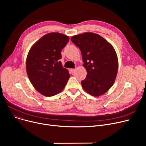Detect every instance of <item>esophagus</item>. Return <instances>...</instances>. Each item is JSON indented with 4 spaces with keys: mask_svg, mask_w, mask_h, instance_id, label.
Instances as JSON below:
<instances>
[{
    "mask_svg": "<svg viewBox=\"0 0 146 146\" xmlns=\"http://www.w3.org/2000/svg\"><path fill=\"white\" fill-rule=\"evenodd\" d=\"M75 69H74V68H72V69H70V72H71V73H74L75 72Z\"/></svg>",
    "mask_w": 146,
    "mask_h": 146,
    "instance_id": "34e87169",
    "label": "esophagus"
}]
</instances>
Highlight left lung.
Wrapping results in <instances>:
<instances>
[{"label": "left lung", "instance_id": "left-lung-1", "mask_svg": "<svg viewBox=\"0 0 146 146\" xmlns=\"http://www.w3.org/2000/svg\"><path fill=\"white\" fill-rule=\"evenodd\" d=\"M71 40L80 48L87 71L86 79L81 82L82 88L94 96L105 94L113 85L118 72V57L113 46L93 33L73 36Z\"/></svg>", "mask_w": 146, "mask_h": 146}]
</instances>
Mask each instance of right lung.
<instances>
[{
	"label": "right lung",
	"instance_id": "add662e5",
	"mask_svg": "<svg viewBox=\"0 0 146 146\" xmlns=\"http://www.w3.org/2000/svg\"><path fill=\"white\" fill-rule=\"evenodd\" d=\"M69 41L68 36L51 33L38 40L31 48L26 60L28 78L34 88L45 96L62 91L70 78L63 67L61 52Z\"/></svg>",
	"mask_w": 146,
	"mask_h": 146
}]
</instances>
